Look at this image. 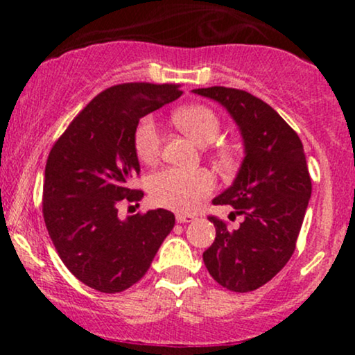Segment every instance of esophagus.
Wrapping results in <instances>:
<instances>
[{
    "label": "esophagus",
    "mask_w": 355,
    "mask_h": 355,
    "mask_svg": "<svg viewBox=\"0 0 355 355\" xmlns=\"http://www.w3.org/2000/svg\"><path fill=\"white\" fill-rule=\"evenodd\" d=\"M175 218H177L178 223H190L195 220L193 215H190V214H177L175 215Z\"/></svg>",
    "instance_id": "1"
}]
</instances>
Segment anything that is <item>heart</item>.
<instances>
[{
    "label": "heart",
    "instance_id": "b5f03b06",
    "mask_svg": "<svg viewBox=\"0 0 355 355\" xmlns=\"http://www.w3.org/2000/svg\"><path fill=\"white\" fill-rule=\"evenodd\" d=\"M173 121L191 140L203 146L214 144L222 128L217 113L205 105L178 110ZM133 150L145 165L157 164L160 158L162 133L152 116L141 118L135 126ZM218 157L225 158V153H218ZM214 187V178L205 170L165 168L153 173L148 180L150 198L155 205L175 211H193Z\"/></svg>",
    "mask_w": 355,
    "mask_h": 355
}]
</instances>
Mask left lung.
Here are the masks:
<instances>
[{
  "label": "left lung",
  "instance_id": "left-lung-1",
  "mask_svg": "<svg viewBox=\"0 0 355 355\" xmlns=\"http://www.w3.org/2000/svg\"><path fill=\"white\" fill-rule=\"evenodd\" d=\"M218 101L237 123L245 157L237 177L214 205H232L242 215L239 229L209 217L214 243L203 252L207 270L232 292L262 287L282 270L295 250L312 182L304 145L270 105L248 92L225 87L193 89Z\"/></svg>",
  "mask_w": 355,
  "mask_h": 355
}]
</instances>
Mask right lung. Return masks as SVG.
I'll list each match as a JSON object with an SVG mask.
<instances>
[{
	"mask_svg": "<svg viewBox=\"0 0 355 355\" xmlns=\"http://www.w3.org/2000/svg\"><path fill=\"white\" fill-rule=\"evenodd\" d=\"M180 85L123 83L95 96L53 145L44 168L43 217L60 259L80 282L123 292L146 274L175 225L157 209L118 218V203L138 202L133 132L141 116L182 95Z\"/></svg>",
	"mask_w": 355,
	"mask_h": 355,
	"instance_id": "add662e5",
	"label": "right lung"
}]
</instances>
